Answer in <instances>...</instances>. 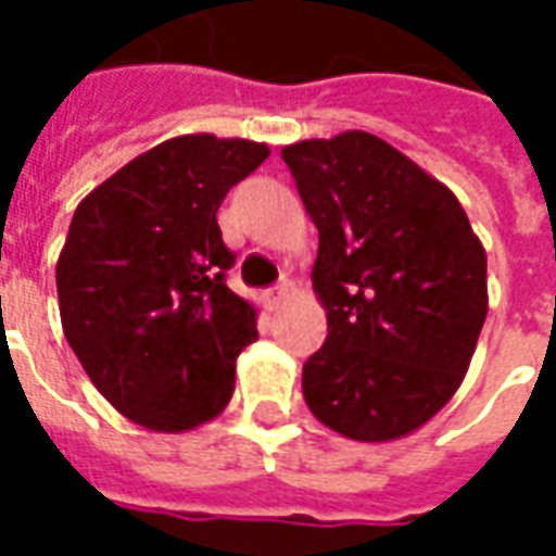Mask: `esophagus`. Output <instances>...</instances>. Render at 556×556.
I'll return each instance as SVG.
<instances>
[{
    "instance_id": "esophagus-1",
    "label": "esophagus",
    "mask_w": 556,
    "mask_h": 556,
    "mask_svg": "<svg viewBox=\"0 0 556 556\" xmlns=\"http://www.w3.org/2000/svg\"><path fill=\"white\" fill-rule=\"evenodd\" d=\"M286 291H289V282H286V279H282V282H277L274 289H267V291H265L267 309H277L279 303L286 301Z\"/></svg>"
}]
</instances>
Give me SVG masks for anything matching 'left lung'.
I'll list each match as a JSON object with an SVG mask.
<instances>
[{"instance_id": "8db88e82", "label": "left lung", "mask_w": 556, "mask_h": 556, "mask_svg": "<svg viewBox=\"0 0 556 556\" xmlns=\"http://www.w3.org/2000/svg\"><path fill=\"white\" fill-rule=\"evenodd\" d=\"M318 229L327 339L303 399L351 441H393L453 399L489 313L465 207L384 139L349 130L282 148Z\"/></svg>"}]
</instances>
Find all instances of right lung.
Instances as JSON below:
<instances>
[{"label":"right lung","instance_id":"obj_1","mask_svg":"<svg viewBox=\"0 0 556 556\" xmlns=\"http://www.w3.org/2000/svg\"><path fill=\"white\" fill-rule=\"evenodd\" d=\"M267 146L211 134L160 142L91 190L55 265L67 345L91 384L154 431L195 429L229 405L255 309L226 286L235 253L217 211Z\"/></svg>","mask_w":556,"mask_h":556}]
</instances>
